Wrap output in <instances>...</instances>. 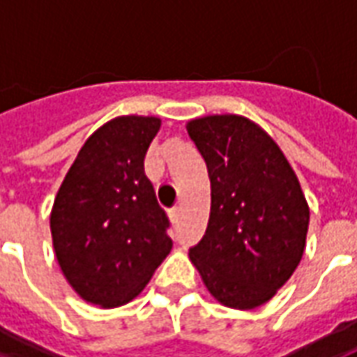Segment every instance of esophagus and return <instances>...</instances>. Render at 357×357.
<instances>
[{"instance_id": "34e87169", "label": "esophagus", "mask_w": 357, "mask_h": 357, "mask_svg": "<svg viewBox=\"0 0 357 357\" xmlns=\"http://www.w3.org/2000/svg\"><path fill=\"white\" fill-rule=\"evenodd\" d=\"M169 215H171L173 223H176V221H178V218H181V208H178V206H176V208H173V210L169 211Z\"/></svg>"}]
</instances>
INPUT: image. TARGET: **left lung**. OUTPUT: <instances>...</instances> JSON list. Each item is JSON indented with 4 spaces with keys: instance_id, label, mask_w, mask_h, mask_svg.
Returning a JSON list of instances; mask_svg holds the SVG:
<instances>
[{
    "instance_id": "8db88e82",
    "label": "left lung",
    "mask_w": 357,
    "mask_h": 357,
    "mask_svg": "<svg viewBox=\"0 0 357 357\" xmlns=\"http://www.w3.org/2000/svg\"><path fill=\"white\" fill-rule=\"evenodd\" d=\"M186 130L211 184L208 229L190 260L225 307L264 305L305 250L309 206L299 181L276 142L249 118H196Z\"/></svg>"
}]
</instances>
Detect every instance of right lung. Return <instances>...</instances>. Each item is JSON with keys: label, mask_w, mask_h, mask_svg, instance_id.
Here are the masks:
<instances>
[{"label": "right lung", "mask_w": 357, "mask_h": 357, "mask_svg": "<svg viewBox=\"0 0 357 357\" xmlns=\"http://www.w3.org/2000/svg\"><path fill=\"white\" fill-rule=\"evenodd\" d=\"M161 120L118 116L83 144L56 194L52 243L61 272L87 303L132 301L173 249L169 218L144 171Z\"/></svg>", "instance_id": "obj_1"}]
</instances>
